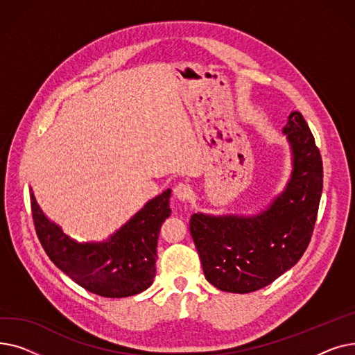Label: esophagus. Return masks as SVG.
Returning <instances> with one entry per match:
<instances>
[{
    "label": "esophagus",
    "mask_w": 355,
    "mask_h": 355,
    "mask_svg": "<svg viewBox=\"0 0 355 355\" xmlns=\"http://www.w3.org/2000/svg\"><path fill=\"white\" fill-rule=\"evenodd\" d=\"M174 194H175V197H177L178 200H181V201H187V200H190V197H191V194H193V190H191V187H190L189 184L180 182V184H177V185H175Z\"/></svg>",
    "instance_id": "1"
}]
</instances>
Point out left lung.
Listing matches in <instances>:
<instances>
[{
	"label": "left lung",
	"mask_w": 355,
	"mask_h": 355,
	"mask_svg": "<svg viewBox=\"0 0 355 355\" xmlns=\"http://www.w3.org/2000/svg\"><path fill=\"white\" fill-rule=\"evenodd\" d=\"M284 132L293 171L266 211L256 217L191 216L204 276L220 291L249 293L270 285L309 245L322 194V158L301 112H292Z\"/></svg>",
	"instance_id": "8db88e82"
}]
</instances>
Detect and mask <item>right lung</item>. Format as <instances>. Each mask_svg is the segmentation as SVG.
I'll use <instances>...</instances> for the list:
<instances>
[{
  "label": "right lung",
  "mask_w": 355,
  "mask_h": 355,
  "mask_svg": "<svg viewBox=\"0 0 355 355\" xmlns=\"http://www.w3.org/2000/svg\"><path fill=\"white\" fill-rule=\"evenodd\" d=\"M171 190H165L138 211L105 243H76L51 223L30 194L37 237L51 262L86 291L105 297L132 296L155 277L157 243L170 216Z\"/></svg>",
  "instance_id": "right-lung-1"
}]
</instances>
